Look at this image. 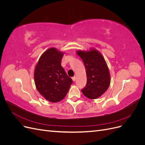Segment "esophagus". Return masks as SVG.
Instances as JSON below:
<instances>
[{
  "label": "esophagus",
  "instance_id": "obj_1",
  "mask_svg": "<svg viewBox=\"0 0 145 145\" xmlns=\"http://www.w3.org/2000/svg\"><path fill=\"white\" fill-rule=\"evenodd\" d=\"M72 80L74 81V82H75L76 81V77H72Z\"/></svg>",
  "mask_w": 145,
  "mask_h": 145
}]
</instances>
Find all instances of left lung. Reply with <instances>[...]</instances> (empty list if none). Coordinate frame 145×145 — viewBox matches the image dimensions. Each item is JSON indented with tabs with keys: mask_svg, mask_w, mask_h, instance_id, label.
Wrapping results in <instances>:
<instances>
[{
	"mask_svg": "<svg viewBox=\"0 0 145 145\" xmlns=\"http://www.w3.org/2000/svg\"><path fill=\"white\" fill-rule=\"evenodd\" d=\"M76 53L84 63L87 76L83 94L90 99H96L108 89L111 82L109 68L102 54L94 48L89 51L78 50Z\"/></svg>",
	"mask_w": 145,
	"mask_h": 145,
	"instance_id": "left-lung-1",
	"label": "left lung"
}]
</instances>
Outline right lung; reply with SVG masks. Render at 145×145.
I'll return each instance as SVG.
<instances>
[{"instance_id": "add662e5", "label": "right lung", "mask_w": 145, "mask_h": 145, "mask_svg": "<svg viewBox=\"0 0 145 145\" xmlns=\"http://www.w3.org/2000/svg\"><path fill=\"white\" fill-rule=\"evenodd\" d=\"M64 52L51 48L40 56L34 69L36 87L43 97L52 103L63 100L72 80L61 66Z\"/></svg>"}]
</instances>
